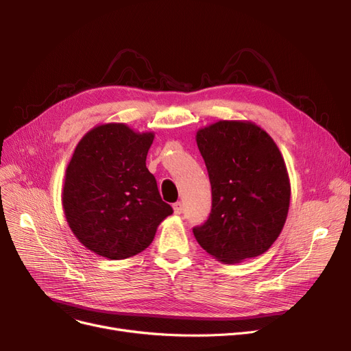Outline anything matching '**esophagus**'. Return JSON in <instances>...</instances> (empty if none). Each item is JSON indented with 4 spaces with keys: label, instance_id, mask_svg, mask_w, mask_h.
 Listing matches in <instances>:
<instances>
[{
    "label": "esophagus",
    "instance_id": "1",
    "mask_svg": "<svg viewBox=\"0 0 351 351\" xmlns=\"http://www.w3.org/2000/svg\"><path fill=\"white\" fill-rule=\"evenodd\" d=\"M182 210H183V206H182L180 202H176V204H173V212H175V215H180Z\"/></svg>",
    "mask_w": 351,
    "mask_h": 351
}]
</instances>
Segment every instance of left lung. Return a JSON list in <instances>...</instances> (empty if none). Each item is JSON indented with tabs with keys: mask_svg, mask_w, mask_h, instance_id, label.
Here are the masks:
<instances>
[{
	"mask_svg": "<svg viewBox=\"0 0 351 351\" xmlns=\"http://www.w3.org/2000/svg\"><path fill=\"white\" fill-rule=\"evenodd\" d=\"M196 143L212 186V210L193 229L197 243L220 263L263 254L276 242L290 206L282 152L250 121H217L197 129Z\"/></svg>",
	"mask_w": 351,
	"mask_h": 351,
	"instance_id": "left-lung-1",
	"label": "left lung"
}]
</instances>
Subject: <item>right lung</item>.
<instances>
[{
	"label": "right lung",
	"instance_id": "add662e5",
	"mask_svg": "<svg viewBox=\"0 0 351 351\" xmlns=\"http://www.w3.org/2000/svg\"><path fill=\"white\" fill-rule=\"evenodd\" d=\"M154 138L126 123H101L82 136L66 166L62 209L68 226L86 249L106 259L145 250L173 213L146 168Z\"/></svg>",
	"mask_w": 351,
	"mask_h": 351
}]
</instances>
